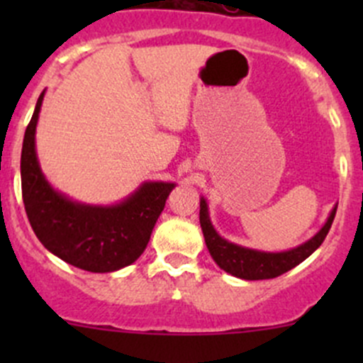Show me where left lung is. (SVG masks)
Wrapping results in <instances>:
<instances>
[{
	"label": "left lung",
	"instance_id": "1",
	"mask_svg": "<svg viewBox=\"0 0 363 363\" xmlns=\"http://www.w3.org/2000/svg\"><path fill=\"white\" fill-rule=\"evenodd\" d=\"M335 211H337V207L332 211L328 221L325 223L323 228L313 239L307 240L302 246L295 247V250L284 252H262L247 250V247H240L237 244L221 239L216 233V230L212 228L211 219H208L207 214V203H205L203 199L200 200V226H202L208 252H211L214 262L225 272L247 281L272 279V277L281 276V274L288 272V270H291L298 263H302L307 256L313 255L321 246V242L327 237L328 230H330L332 223H334Z\"/></svg>",
	"mask_w": 363,
	"mask_h": 363
}]
</instances>
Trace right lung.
<instances>
[{
    "mask_svg": "<svg viewBox=\"0 0 363 363\" xmlns=\"http://www.w3.org/2000/svg\"><path fill=\"white\" fill-rule=\"evenodd\" d=\"M43 93L24 133L21 182L33 232L50 252L87 272H113L133 263L151 239L174 184L145 182L116 207L73 203L43 179L35 152V130Z\"/></svg>",
    "mask_w": 363,
    "mask_h": 363,
    "instance_id": "obj_1",
    "label": "right lung"
}]
</instances>
